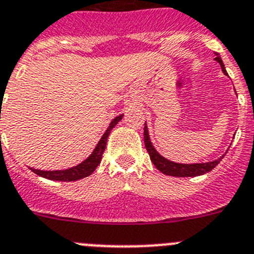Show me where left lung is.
<instances>
[{
  "label": "left lung",
  "mask_w": 254,
  "mask_h": 254,
  "mask_svg": "<svg viewBox=\"0 0 254 254\" xmlns=\"http://www.w3.org/2000/svg\"><path fill=\"white\" fill-rule=\"evenodd\" d=\"M215 61L220 64L221 70H223L224 74L228 76L225 67H224L223 61H221L220 56H219L218 53H215ZM144 125H145V127H144V144H145V149H147V152L149 153L150 161H152L153 164L157 167V170H159L162 173H164V175L167 176H173V177H196V176L205 175V173L214 170V168L218 166L219 162L224 158V155H221L220 158L215 159V161L205 162V163H176V162H172L170 161V159L164 158L163 155H161L157 152V149L153 147V143L150 141L147 122H145Z\"/></svg>",
  "instance_id": "8db88e82"
}]
</instances>
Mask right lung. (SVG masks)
Here are the masks:
<instances>
[{
  "label": "right lung",
  "mask_w": 254,
  "mask_h": 254,
  "mask_svg": "<svg viewBox=\"0 0 254 254\" xmlns=\"http://www.w3.org/2000/svg\"><path fill=\"white\" fill-rule=\"evenodd\" d=\"M124 114L116 116L115 119H113L109 125V127L106 129V131L104 132V135L101 136L100 141L97 143L96 148L93 149V152L91 153L90 157L84 159L83 162H81L79 164L74 167H70V168H65V170H57V171H42V170H35V168H30L34 173H36L40 177L48 178V180H52V181H77V180H81V178L88 177L90 175H92L93 171L97 168V166L100 164L102 159V153H104L105 148H106L107 138L110 135L111 130L116 127L120 120L123 119Z\"/></svg>",
  "instance_id": "right-lung-1"
}]
</instances>
